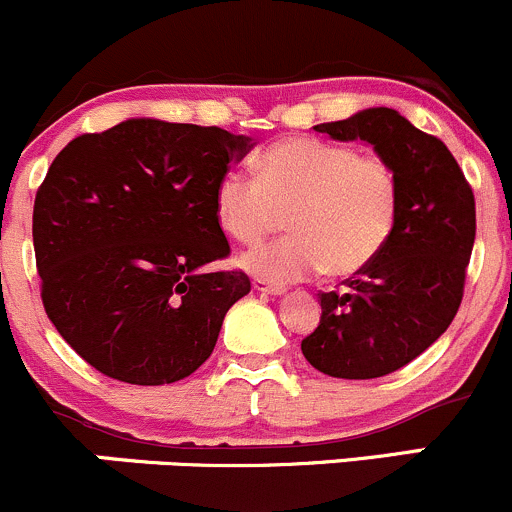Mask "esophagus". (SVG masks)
<instances>
[{"label": "esophagus", "instance_id": "esophagus-1", "mask_svg": "<svg viewBox=\"0 0 512 512\" xmlns=\"http://www.w3.org/2000/svg\"><path fill=\"white\" fill-rule=\"evenodd\" d=\"M252 287H255L257 292H262V294H274V297H284V292H287L284 287H272V284L260 282V279H255V282H252Z\"/></svg>", "mask_w": 512, "mask_h": 512}]
</instances>
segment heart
Segmentation results:
<instances>
[{
    "label": "heart",
    "mask_w": 512,
    "mask_h": 512,
    "mask_svg": "<svg viewBox=\"0 0 512 512\" xmlns=\"http://www.w3.org/2000/svg\"><path fill=\"white\" fill-rule=\"evenodd\" d=\"M215 220L230 240L255 245L287 213L292 235L240 257L267 284L328 272L353 277L383 252L400 211V184L387 161L314 137L274 142L257 159V179L228 171L215 186Z\"/></svg>",
    "instance_id": "obj_1"
}]
</instances>
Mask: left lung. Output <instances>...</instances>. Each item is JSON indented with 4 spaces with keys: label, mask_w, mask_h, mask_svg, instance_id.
I'll return each instance as SVG.
<instances>
[{
    "label": "left lung",
    "mask_w": 512,
    "mask_h": 512,
    "mask_svg": "<svg viewBox=\"0 0 512 512\" xmlns=\"http://www.w3.org/2000/svg\"><path fill=\"white\" fill-rule=\"evenodd\" d=\"M314 129L370 144L395 171L400 211L383 252L343 292L319 294L321 321L301 353L331 378H383L427 351L459 311L476 240L473 191L446 144L390 107Z\"/></svg>",
    "instance_id": "obj_1"
}]
</instances>
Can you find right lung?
<instances>
[{
	"label": "right lung",
	"mask_w": 512,
	"mask_h": 512,
	"mask_svg": "<svg viewBox=\"0 0 512 512\" xmlns=\"http://www.w3.org/2000/svg\"><path fill=\"white\" fill-rule=\"evenodd\" d=\"M255 139L132 117L73 139L34 203L41 299L68 346L107 378L169 385L213 353L245 272H203L230 245L213 196Z\"/></svg>",
	"instance_id": "obj_1"
}]
</instances>
